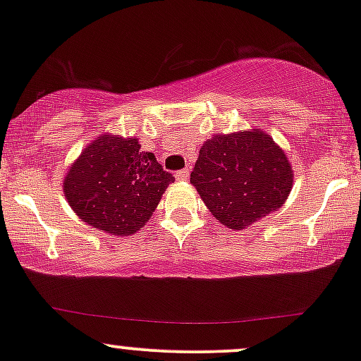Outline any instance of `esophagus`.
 Returning a JSON list of instances; mask_svg holds the SVG:
<instances>
[{
	"label": "esophagus",
	"mask_w": 361,
	"mask_h": 361,
	"mask_svg": "<svg viewBox=\"0 0 361 361\" xmlns=\"http://www.w3.org/2000/svg\"><path fill=\"white\" fill-rule=\"evenodd\" d=\"M177 180H188L189 179V169H182L179 172H176Z\"/></svg>",
	"instance_id": "obj_1"
}]
</instances>
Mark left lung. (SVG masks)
Listing matches in <instances>:
<instances>
[{"instance_id": "8db88e82", "label": "left lung", "mask_w": 361, "mask_h": 361, "mask_svg": "<svg viewBox=\"0 0 361 361\" xmlns=\"http://www.w3.org/2000/svg\"><path fill=\"white\" fill-rule=\"evenodd\" d=\"M191 182L220 224L241 231L284 204L293 189V170L274 139L253 129L208 139Z\"/></svg>"}]
</instances>
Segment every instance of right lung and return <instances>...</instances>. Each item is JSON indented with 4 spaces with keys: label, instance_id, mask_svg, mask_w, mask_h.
Wrapping results in <instances>:
<instances>
[{
    "label": "right lung",
    "instance_id": "right-lung-1",
    "mask_svg": "<svg viewBox=\"0 0 361 361\" xmlns=\"http://www.w3.org/2000/svg\"><path fill=\"white\" fill-rule=\"evenodd\" d=\"M173 180L135 137L102 134L71 165L63 195L87 226L130 235L146 226Z\"/></svg>",
    "mask_w": 361,
    "mask_h": 361
}]
</instances>
